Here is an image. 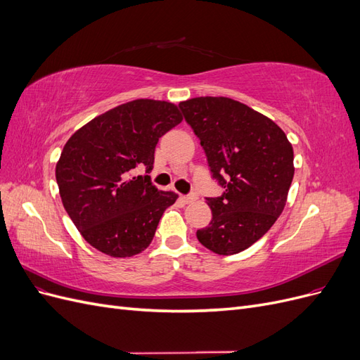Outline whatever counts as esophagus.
<instances>
[{
    "mask_svg": "<svg viewBox=\"0 0 360 360\" xmlns=\"http://www.w3.org/2000/svg\"><path fill=\"white\" fill-rule=\"evenodd\" d=\"M195 200H197V195H195V193H191V195H183V197H181V201H183V202H186V204L193 202Z\"/></svg>",
    "mask_w": 360,
    "mask_h": 360,
    "instance_id": "esophagus-1",
    "label": "esophagus"
}]
</instances>
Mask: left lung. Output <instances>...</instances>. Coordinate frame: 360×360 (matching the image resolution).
I'll list each match as a JSON object with an SVG mask.
<instances>
[{"label":"left lung","instance_id":"obj_1","mask_svg":"<svg viewBox=\"0 0 360 360\" xmlns=\"http://www.w3.org/2000/svg\"><path fill=\"white\" fill-rule=\"evenodd\" d=\"M179 108L200 139L212 179L224 188L221 197H205L212 221L197 231L198 240L219 255L242 252L284 210L292 147L270 118L228 97H195Z\"/></svg>","mask_w":360,"mask_h":360}]
</instances>
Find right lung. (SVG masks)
Masks as SVG:
<instances>
[{
  "mask_svg": "<svg viewBox=\"0 0 360 360\" xmlns=\"http://www.w3.org/2000/svg\"><path fill=\"white\" fill-rule=\"evenodd\" d=\"M180 122L176 105L138 99L93 118L70 136L56 177L64 209L93 248L126 258L153 240L177 195L159 191L147 174L159 138ZM136 169H146V176H135Z\"/></svg>",
  "mask_w": 360,
  "mask_h": 360,
  "instance_id": "right-lung-1",
  "label": "right lung"
}]
</instances>
